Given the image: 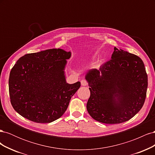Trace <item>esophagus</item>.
<instances>
[{"instance_id":"esophagus-1","label":"esophagus","mask_w":155,"mask_h":155,"mask_svg":"<svg viewBox=\"0 0 155 155\" xmlns=\"http://www.w3.org/2000/svg\"><path fill=\"white\" fill-rule=\"evenodd\" d=\"M81 83L82 86H87L88 85V82L86 80H85V79H83V80H81Z\"/></svg>"}]
</instances>
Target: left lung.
Segmentation results:
<instances>
[{
	"label": "left lung",
	"mask_w": 155,
	"mask_h": 155,
	"mask_svg": "<svg viewBox=\"0 0 155 155\" xmlns=\"http://www.w3.org/2000/svg\"><path fill=\"white\" fill-rule=\"evenodd\" d=\"M85 79L91 96L87 111L93 119L107 124L125 122L142 109L146 97L147 74L138 56L114 47L111 59Z\"/></svg>",
	"instance_id": "8db88e82"
}]
</instances>
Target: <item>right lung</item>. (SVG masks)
Masks as SVG:
<instances>
[{"label":"right lung","mask_w":155,"mask_h":155,"mask_svg":"<svg viewBox=\"0 0 155 155\" xmlns=\"http://www.w3.org/2000/svg\"><path fill=\"white\" fill-rule=\"evenodd\" d=\"M70 51L49 49L27 54L11 70L9 93L13 109L36 123H50L66 111L72 96L81 86L66 82L64 67Z\"/></svg>","instance_id":"obj_1"}]
</instances>
